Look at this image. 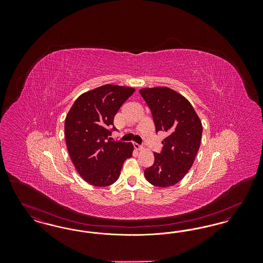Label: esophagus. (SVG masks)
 <instances>
[{"mask_svg": "<svg viewBox=\"0 0 263 263\" xmlns=\"http://www.w3.org/2000/svg\"><path fill=\"white\" fill-rule=\"evenodd\" d=\"M134 148H135V150L137 151L143 150V146L139 145L137 143H135V144H134Z\"/></svg>", "mask_w": 263, "mask_h": 263, "instance_id": "1", "label": "esophagus"}]
</instances>
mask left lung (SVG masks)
<instances>
[{"label":"left lung","instance_id":"obj_1","mask_svg":"<svg viewBox=\"0 0 263 263\" xmlns=\"http://www.w3.org/2000/svg\"><path fill=\"white\" fill-rule=\"evenodd\" d=\"M140 93L150 107L156 131L166 133L162 152L154 153L155 162L144 174L155 186H173L194 163L200 147L202 123L191 103L172 88H142Z\"/></svg>","mask_w":263,"mask_h":263}]
</instances>
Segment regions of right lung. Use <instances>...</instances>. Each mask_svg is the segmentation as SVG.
I'll list each match as a JSON object with an SVG mask.
<instances>
[{
    "instance_id": "obj_1",
    "label": "right lung",
    "mask_w": 263,
    "mask_h": 263,
    "mask_svg": "<svg viewBox=\"0 0 263 263\" xmlns=\"http://www.w3.org/2000/svg\"><path fill=\"white\" fill-rule=\"evenodd\" d=\"M135 88L104 85L81 95L66 116L65 138L77 172L88 183H114L133 145L111 141L114 116Z\"/></svg>"
}]
</instances>
